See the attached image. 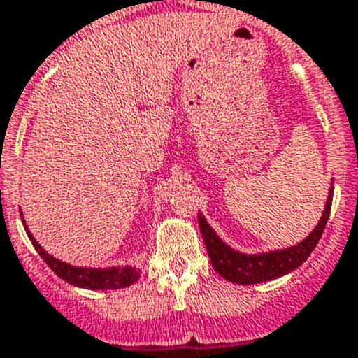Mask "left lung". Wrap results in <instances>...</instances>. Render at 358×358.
<instances>
[{"instance_id":"left-lung-1","label":"left lung","mask_w":358,"mask_h":358,"mask_svg":"<svg viewBox=\"0 0 358 358\" xmlns=\"http://www.w3.org/2000/svg\"><path fill=\"white\" fill-rule=\"evenodd\" d=\"M331 198H334V183L328 189L327 205H324L320 223L315 224L314 230L301 243L283 248V250L262 251V253H243V251L228 246L215 234L214 228L208 224L205 215L199 212V230H201L212 266L224 280L237 283V285H253V283L269 282V280H276L283 275H289L310 257L315 244L320 243L324 227H327L328 215H330Z\"/></svg>"}]
</instances>
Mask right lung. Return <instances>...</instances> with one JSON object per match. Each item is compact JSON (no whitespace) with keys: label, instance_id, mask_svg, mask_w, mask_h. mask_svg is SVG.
I'll return each mask as SVG.
<instances>
[{"label":"right lung","instance_id":"obj_1","mask_svg":"<svg viewBox=\"0 0 358 358\" xmlns=\"http://www.w3.org/2000/svg\"><path fill=\"white\" fill-rule=\"evenodd\" d=\"M22 227L27 230L28 237H30L31 244L35 250L38 251V255L43 257L44 262L57 273V276L64 280V282L75 285V287L91 289V291H117V289H124L134 285L137 280L141 278V269L137 266H110V267H82L67 264L60 259H55L50 255L28 228L27 221L22 217Z\"/></svg>","mask_w":358,"mask_h":358}]
</instances>
